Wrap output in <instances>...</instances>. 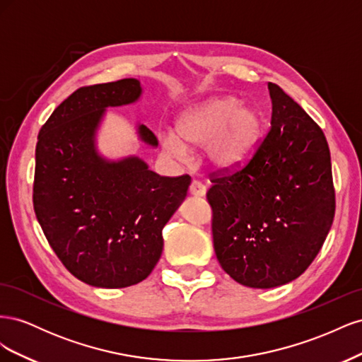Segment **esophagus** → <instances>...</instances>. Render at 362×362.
I'll use <instances>...</instances> for the list:
<instances>
[{"mask_svg":"<svg viewBox=\"0 0 362 362\" xmlns=\"http://www.w3.org/2000/svg\"><path fill=\"white\" fill-rule=\"evenodd\" d=\"M205 193H206L205 185L202 182H199V181L193 180L192 184H190V194L194 196V198H204Z\"/></svg>","mask_w":362,"mask_h":362,"instance_id":"esophagus-1","label":"esophagus"}]
</instances>
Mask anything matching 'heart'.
Segmentation results:
<instances>
[{
  "mask_svg": "<svg viewBox=\"0 0 362 362\" xmlns=\"http://www.w3.org/2000/svg\"><path fill=\"white\" fill-rule=\"evenodd\" d=\"M262 137V119L233 96L213 98L187 107L175 122V134H161L169 156L184 158L187 149L202 148V158L216 172H235L255 156Z\"/></svg>",
  "mask_w": 362,
  "mask_h": 362,
  "instance_id": "obj_1",
  "label": "heart"
}]
</instances>
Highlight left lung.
<instances>
[{
	"label": "left lung",
	"mask_w": 362,
	"mask_h": 362,
	"mask_svg": "<svg viewBox=\"0 0 362 362\" xmlns=\"http://www.w3.org/2000/svg\"><path fill=\"white\" fill-rule=\"evenodd\" d=\"M272 128L247 166L213 178V242L242 286L273 288L299 278L319 254L335 213L331 154L320 127L269 83Z\"/></svg>",
	"instance_id": "1"
}]
</instances>
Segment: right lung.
<instances>
[{
  "label": "right lung",
  "mask_w": 362,
  "mask_h": 362,
  "mask_svg": "<svg viewBox=\"0 0 362 362\" xmlns=\"http://www.w3.org/2000/svg\"><path fill=\"white\" fill-rule=\"evenodd\" d=\"M136 78L81 87L52 112L36 145L33 204L52 250L75 278L124 288L148 278L163 252L161 231L187 196L189 175L160 177L134 154L105 157L98 133L107 108L140 101ZM141 146L157 148L136 124Z\"/></svg>",
  "instance_id": "obj_1"
}]
</instances>
